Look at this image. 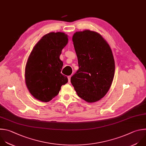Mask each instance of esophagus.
<instances>
[{
  "instance_id": "1",
  "label": "esophagus",
  "mask_w": 146,
  "mask_h": 146,
  "mask_svg": "<svg viewBox=\"0 0 146 146\" xmlns=\"http://www.w3.org/2000/svg\"><path fill=\"white\" fill-rule=\"evenodd\" d=\"M68 82H69V83H70V78H71V76H69L68 77Z\"/></svg>"
}]
</instances>
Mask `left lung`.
<instances>
[{"instance_id":"8db88e82","label":"left lung","mask_w":146,"mask_h":146,"mask_svg":"<svg viewBox=\"0 0 146 146\" xmlns=\"http://www.w3.org/2000/svg\"><path fill=\"white\" fill-rule=\"evenodd\" d=\"M79 69L70 81L80 98L87 103L102 99L108 92L115 75L111 48L98 33L85 30L72 37Z\"/></svg>"}]
</instances>
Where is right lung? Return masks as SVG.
<instances>
[{"mask_svg":"<svg viewBox=\"0 0 146 146\" xmlns=\"http://www.w3.org/2000/svg\"><path fill=\"white\" fill-rule=\"evenodd\" d=\"M68 43L64 33H49L36 43L25 68L26 86L34 98L42 102L52 100L61 87L68 82L61 73L63 62L60 59L62 50Z\"/></svg>","mask_w":146,"mask_h":146,"instance_id":"right-lung-1","label":"right lung"}]
</instances>
